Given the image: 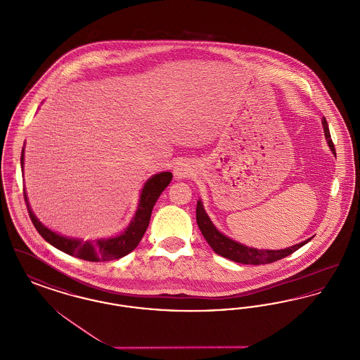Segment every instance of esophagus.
Wrapping results in <instances>:
<instances>
[{
  "label": "esophagus",
  "instance_id": "1",
  "mask_svg": "<svg viewBox=\"0 0 360 360\" xmlns=\"http://www.w3.org/2000/svg\"><path fill=\"white\" fill-rule=\"evenodd\" d=\"M190 169H188V166H185V165H179V166H176L175 167V170H174V175L176 176V178H185V176H188V174H190Z\"/></svg>",
  "mask_w": 360,
  "mask_h": 360
}]
</instances>
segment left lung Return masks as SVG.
I'll use <instances>...</instances> for the list:
<instances>
[{"instance_id": "obj_1", "label": "left lung", "mask_w": 360, "mask_h": 360, "mask_svg": "<svg viewBox=\"0 0 360 360\" xmlns=\"http://www.w3.org/2000/svg\"><path fill=\"white\" fill-rule=\"evenodd\" d=\"M323 125H324V132H326L328 144H329L332 153L336 155L335 144L330 139V134H329V128H328V122H326V119H323ZM195 219H197V224H198V228H200L201 233L204 235L207 244L212 247V250L216 254L226 257L229 260L243 263V264H267V263H273V262H276L279 259L289 257L292 252H295L298 248H301L302 245H305L308 241H310V239L305 240L300 244H295V245L285 248V250H278V251L257 250V248H250V247H245L240 243H236V241L224 236L221 232H219L216 229V226L210 221V219L207 217L201 201L197 202Z\"/></svg>"}]
</instances>
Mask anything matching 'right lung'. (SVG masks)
Returning <instances> with one entry per match:
<instances>
[{"instance_id": "add662e5", "label": "right lung", "mask_w": 360, "mask_h": 360, "mask_svg": "<svg viewBox=\"0 0 360 360\" xmlns=\"http://www.w3.org/2000/svg\"><path fill=\"white\" fill-rule=\"evenodd\" d=\"M22 167H24V148L21 151V169ZM172 179V174L169 172H160L154 175L153 178H150L141 190L140 201H139L134 220L121 235L110 239L84 241L81 239H69V238L60 236L52 232L51 229L46 228L36 219L31 206L28 204L25 190H24V200L34 228L43 236V239L71 257H79L87 262H106V260L125 257L127 254H129L136 248L139 241L141 240L144 232L148 228L156 200L159 198L162 191L169 186Z\"/></svg>"}]
</instances>
